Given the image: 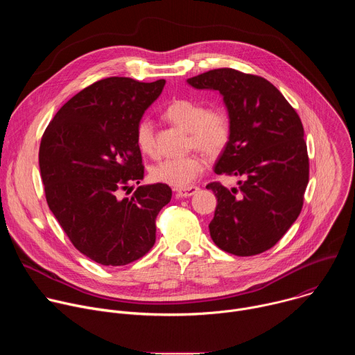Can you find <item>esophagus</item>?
Returning a JSON list of instances; mask_svg holds the SVG:
<instances>
[{
	"mask_svg": "<svg viewBox=\"0 0 355 355\" xmlns=\"http://www.w3.org/2000/svg\"><path fill=\"white\" fill-rule=\"evenodd\" d=\"M198 187H195V185H192V187H188V188H182V189H177L175 191V195L178 196V198H189V196H192V195H195L196 192H198Z\"/></svg>",
	"mask_w": 355,
	"mask_h": 355,
	"instance_id": "1",
	"label": "esophagus"
}]
</instances>
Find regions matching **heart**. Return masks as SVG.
Wrapping results in <instances>:
<instances>
[{"mask_svg": "<svg viewBox=\"0 0 355 355\" xmlns=\"http://www.w3.org/2000/svg\"><path fill=\"white\" fill-rule=\"evenodd\" d=\"M164 118L173 125L188 132L189 148L216 157L223 153L232 136V123L223 110H209L204 103L192 98H180L164 110ZM136 144L143 155L156 157L157 144L155 125L150 119H141L136 126ZM207 167L202 155L166 159L150 170L156 182L175 188H188Z\"/></svg>", "mask_w": 355, "mask_h": 355, "instance_id": "heart-1", "label": "heart"}]
</instances>
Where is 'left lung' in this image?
Returning a JSON list of instances; mask_svg holds the SVG:
<instances>
[{"mask_svg":"<svg viewBox=\"0 0 355 355\" xmlns=\"http://www.w3.org/2000/svg\"><path fill=\"white\" fill-rule=\"evenodd\" d=\"M187 83L223 96L232 136L215 164L216 174L236 175L239 188L207 185L218 198L209 223L214 243L239 257L275 245L297 219L309 181L303 126L285 96L266 78L215 69Z\"/></svg>","mask_w":355,"mask_h":355,"instance_id":"8db88e82","label":"left lung"}]
</instances>
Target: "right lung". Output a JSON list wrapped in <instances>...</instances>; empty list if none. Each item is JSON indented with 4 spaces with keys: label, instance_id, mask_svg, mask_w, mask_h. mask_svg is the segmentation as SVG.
Masks as SVG:
<instances>
[{
    "label": "right lung",
    "instance_id": "obj_1",
    "mask_svg": "<svg viewBox=\"0 0 355 355\" xmlns=\"http://www.w3.org/2000/svg\"><path fill=\"white\" fill-rule=\"evenodd\" d=\"M166 81L99 80L76 94L46 128L39 167L47 205L74 247L101 266H126L156 241V218L171 199L167 184L121 189L144 175L136 126Z\"/></svg>",
    "mask_w": 355,
    "mask_h": 355
}]
</instances>
